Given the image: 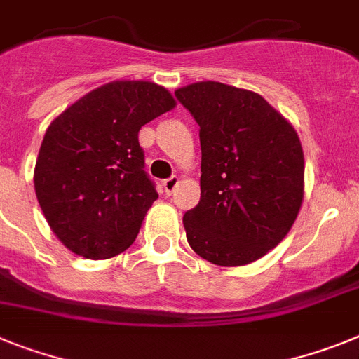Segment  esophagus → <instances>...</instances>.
<instances>
[{
	"label": "esophagus",
	"instance_id": "esophagus-1",
	"mask_svg": "<svg viewBox=\"0 0 359 359\" xmlns=\"http://www.w3.org/2000/svg\"><path fill=\"white\" fill-rule=\"evenodd\" d=\"M177 185H180V177H177V176L168 177V180H165V182H163V189H165V192H167L168 196H170L174 191H176Z\"/></svg>",
	"mask_w": 359,
	"mask_h": 359
}]
</instances>
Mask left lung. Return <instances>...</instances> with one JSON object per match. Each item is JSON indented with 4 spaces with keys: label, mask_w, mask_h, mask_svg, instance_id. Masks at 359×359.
<instances>
[{
    "label": "left lung",
    "mask_w": 359,
    "mask_h": 359,
    "mask_svg": "<svg viewBox=\"0 0 359 359\" xmlns=\"http://www.w3.org/2000/svg\"><path fill=\"white\" fill-rule=\"evenodd\" d=\"M174 94L200 125L201 198L183 216L187 241L214 265H249L289 234L302 209L298 133L247 88L198 81Z\"/></svg>",
    "instance_id": "left-lung-1"
}]
</instances>
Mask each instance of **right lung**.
I'll use <instances>...</instances> for the list:
<instances>
[{
  "instance_id": "right-lung-1",
  "label": "right lung",
  "mask_w": 359,
  "mask_h": 359,
  "mask_svg": "<svg viewBox=\"0 0 359 359\" xmlns=\"http://www.w3.org/2000/svg\"><path fill=\"white\" fill-rule=\"evenodd\" d=\"M174 107L172 94L154 81L116 79L87 92L48 125L34 191L67 249L109 259L134 243L158 200L137 133Z\"/></svg>"
}]
</instances>
